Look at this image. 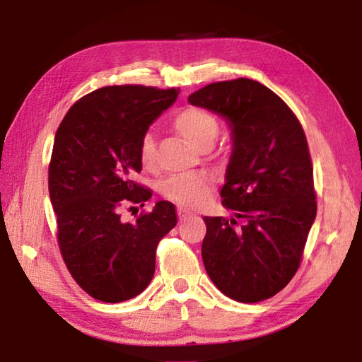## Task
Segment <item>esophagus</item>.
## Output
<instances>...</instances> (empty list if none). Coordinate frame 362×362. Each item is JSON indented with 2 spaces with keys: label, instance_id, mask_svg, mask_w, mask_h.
I'll return each mask as SVG.
<instances>
[{
  "label": "esophagus",
  "instance_id": "obj_1",
  "mask_svg": "<svg viewBox=\"0 0 362 362\" xmlns=\"http://www.w3.org/2000/svg\"><path fill=\"white\" fill-rule=\"evenodd\" d=\"M192 217H193L192 212H188V211H185V209H179V220H180V222H183V220L192 218Z\"/></svg>",
  "mask_w": 362,
  "mask_h": 362
}]
</instances>
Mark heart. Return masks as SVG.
Listing matches in <instances>:
<instances>
[{
  "instance_id": "b5f03b06",
  "label": "heart",
  "mask_w": 362,
  "mask_h": 362,
  "mask_svg": "<svg viewBox=\"0 0 362 362\" xmlns=\"http://www.w3.org/2000/svg\"><path fill=\"white\" fill-rule=\"evenodd\" d=\"M174 127L180 136L185 137L194 148L201 151L209 150L218 136V121L212 113L203 108L187 107L174 116ZM139 156L144 166H151L155 159V139L145 132L139 144ZM159 192L183 207H196L212 192V179L204 174L173 175L161 182Z\"/></svg>"
}]
</instances>
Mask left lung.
<instances>
[{"mask_svg":"<svg viewBox=\"0 0 362 362\" xmlns=\"http://www.w3.org/2000/svg\"><path fill=\"white\" fill-rule=\"evenodd\" d=\"M188 102L225 116L233 132L220 196L235 217H204V268L226 297L262 302L297 273L316 217L303 127L279 95L249 78L207 84Z\"/></svg>","mask_w":362,"mask_h":362,"instance_id":"1","label":"left lung"}]
</instances>
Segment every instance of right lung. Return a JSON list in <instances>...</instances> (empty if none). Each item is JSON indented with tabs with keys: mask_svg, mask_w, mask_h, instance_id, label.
I'll list each match as a JSON object with an SVG mask.
<instances>
[{
	"mask_svg": "<svg viewBox=\"0 0 362 362\" xmlns=\"http://www.w3.org/2000/svg\"><path fill=\"white\" fill-rule=\"evenodd\" d=\"M179 90L105 86L66 112L49 163V194L60 254L73 279L100 302L119 303L146 289L156 246L177 225L175 206L159 201L136 222L121 212L145 206L151 189L132 180L142 170L139 144Z\"/></svg>",
	"mask_w": 362,
	"mask_h": 362,
	"instance_id": "add662e5",
	"label": "right lung"
}]
</instances>
